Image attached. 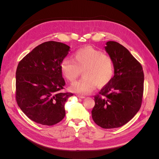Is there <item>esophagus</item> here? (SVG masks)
Returning <instances> with one entry per match:
<instances>
[{"instance_id": "1", "label": "esophagus", "mask_w": 159, "mask_h": 159, "mask_svg": "<svg viewBox=\"0 0 159 159\" xmlns=\"http://www.w3.org/2000/svg\"><path fill=\"white\" fill-rule=\"evenodd\" d=\"M77 96H78V98H81V99H84V98H85V96H84V95H80V94L77 95Z\"/></svg>"}]
</instances>
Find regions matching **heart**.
<instances>
[{"instance_id": "1", "label": "heart", "mask_w": 159, "mask_h": 159, "mask_svg": "<svg viewBox=\"0 0 159 159\" xmlns=\"http://www.w3.org/2000/svg\"><path fill=\"white\" fill-rule=\"evenodd\" d=\"M60 68L64 78L71 83L74 82L83 71L84 78L70 87L71 91L82 95L91 93L97 85L105 87L111 81L115 73L111 57L91 46L77 50L73 60L65 58Z\"/></svg>"}]
</instances>
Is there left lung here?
<instances>
[{
  "label": "left lung",
  "mask_w": 159,
  "mask_h": 159,
  "mask_svg": "<svg viewBox=\"0 0 159 159\" xmlns=\"http://www.w3.org/2000/svg\"><path fill=\"white\" fill-rule=\"evenodd\" d=\"M105 50L115 65L111 81L94 96V122L103 129L122 127L140 109L144 89L141 64L118 42L106 43Z\"/></svg>",
  "instance_id": "8db88e82"
}]
</instances>
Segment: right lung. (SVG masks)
Returning a JSON list of instances; mask_svg holds the SVG:
<instances>
[{
    "label": "right lung",
    "mask_w": 159,
    "mask_h": 159,
    "mask_svg": "<svg viewBox=\"0 0 159 159\" xmlns=\"http://www.w3.org/2000/svg\"><path fill=\"white\" fill-rule=\"evenodd\" d=\"M69 50L70 46L61 42H46L19 61L16 100L32 121L52 126L64 118L65 103L73 93L61 92L66 82L60 67Z\"/></svg>",
    "instance_id": "1"
}]
</instances>
